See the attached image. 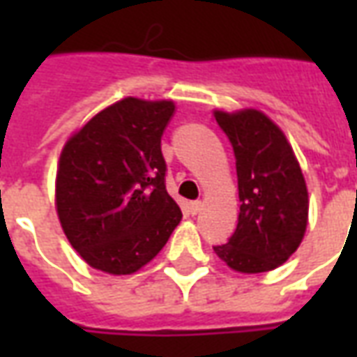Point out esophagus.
I'll return each instance as SVG.
<instances>
[{
  "instance_id": "34e87169",
  "label": "esophagus",
  "mask_w": 357,
  "mask_h": 357,
  "mask_svg": "<svg viewBox=\"0 0 357 357\" xmlns=\"http://www.w3.org/2000/svg\"><path fill=\"white\" fill-rule=\"evenodd\" d=\"M201 208H202V202L201 201H193V202H189V212H191V214H199V212H201Z\"/></svg>"
}]
</instances>
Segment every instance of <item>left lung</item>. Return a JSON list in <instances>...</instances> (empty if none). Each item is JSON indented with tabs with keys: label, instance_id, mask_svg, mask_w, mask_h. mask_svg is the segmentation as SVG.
<instances>
[{
	"label": "left lung",
	"instance_id": "obj_1",
	"mask_svg": "<svg viewBox=\"0 0 357 357\" xmlns=\"http://www.w3.org/2000/svg\"><path fill=\"white\" fill-rule=\"evenodd\" d=\"M239 181V224L216 252L241 273H262L289 260L307 225V191L292 147L266 114L218 110Z\"/></svg>",
	"mask_w": 357,
	"mask_h": 357
}]
</instances>
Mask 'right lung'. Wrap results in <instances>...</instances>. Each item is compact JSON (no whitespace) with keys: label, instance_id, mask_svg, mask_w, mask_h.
I'll return each mask as SVG.
<instances>
[{"label":"right lung","instance_id":"obj_1","mask_svg":"<svg viewBox=\"0 0 357 357\" xmlns=\"http://www.w3.org/2000/svg\"><path fill=\"white\" fill-rule=\"evenodd\" d=\"M174 109L172 101L128 97L66 141L57 214L66 239L91 268L133 273L162 250L179 224L160 149Z\"/></svg>","mask_w":357,"mask_h":357}]
</instances>
